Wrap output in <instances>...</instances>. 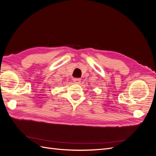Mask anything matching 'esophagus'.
<instances>
[{
    "mask_svg": "<svg viewBox=\"0 0 156 156\" xmlns=\"http://www.w3.org/2000/svg\"><path fill=\"white\" fill-rule=\"evenodd\" d=\"M81 81V79L80 78H75L73 79V83H76V84H79Z\"/></svg>",
    "mask_w": 156,
    "mask_h": 156,
    "instance_id": "1",
    "label": "esophagus"
}]
</instances>
